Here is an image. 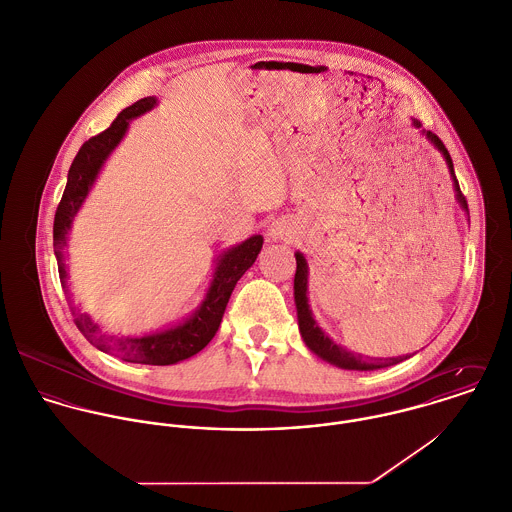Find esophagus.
<instances>
[{
	"mask_svg": "<svg viewBox=\"0 0 512 512\" xmlns=\"http://www.w3.org/2000/svg\"><path fill=\"white\" fill-rule=\"evenodd\" d=\"M268 236L272 240H292L296 236V224L288 218H278L270 224Z\"/></svg>",
	"mask_w": 512,
	"mask_h": 512,
	"instance_id": "1",
	"label": "esophagus"
}]
</instances>
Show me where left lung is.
<instances>
[{
	"instance_id": "1",
	"label": "left lung",
	"mask_w": 512,
	"mask_h": 512,
	"mask_svg": "<svg viewBox=\"0 0 512 512\" xmlns=\"http://www.w3.org/2000/svg\"><path fill=\"white\" fill-rule=\"evenodd\" d=\"M413 125H415V127H421L417 121H413ZM427 139L443 153V157H445V161H447V167H449V172H451V176H453V186H455V192H457V200H459L461 206L467 210V198H465V194L461 192V186H459V180H457V176H455V169H453V161H451L449 151L445 149L443 141H441L435 133L427 131ZM306 292H308V264H306V258L298 252V254H296V276H294V298H296V308H298L300 334H302V338L306 341V345H308L316 355H320L322 359H326V361H330V363H334V365H338V367H343V369H359V371L379 369V367L395 365V363L407 359V355H405V357H387V359H363L361 355L343 349V347H340L338 343H334V341L330 340V338L318 328L316 320L312 318Z\"/></svg>"
}]
</instances>
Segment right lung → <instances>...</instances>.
Instances as JSON below:
<instances>
[{
    "label": "right lung",
    "instance_id": "add662e5",
    "mask_svg": "<svg viewBox=\"0 0 512 512\" xmlns=\"http://www.w3.org/2000/svg\"><path fill=\"white\" fill-rule=\"evenodd\" d=\"M155 97H145L137 101L135 105L127 107L117 115V119L111 123L109 129L103 133L91 137L83 143L77 157L73 159V165L67 174V186L63 190L61 202L55 212L53 222V246L55 256L59 264V278L65 286V264L61 250L67 246V232L71 228V220L77 214L79 206L83 204L89 188L93 186L97 172L103 167L105 159L111 155V151L119 145L123 139L129 121L151 111L155 107ZM262 236H252L240 246L228 250L218 260L212 284L208 288L206 300L202 302L200 310L188 318L184 324L174 326L171 330L157 332L143 338H115L101 332V328L87 316L73 308L75 326L79 332L91 341L95 347H99L105 353H113L125 361L131 363H145V365H171L176 361H182L200 349L208 345V341L214 338L218 332V326L222 322L226 304L230 300V294L236 286V282L244 276V272L256 262L260 250H262Z\"/></svg>",
    "mask_w": 512,
    "mask_h": 512
}]
</instances>
